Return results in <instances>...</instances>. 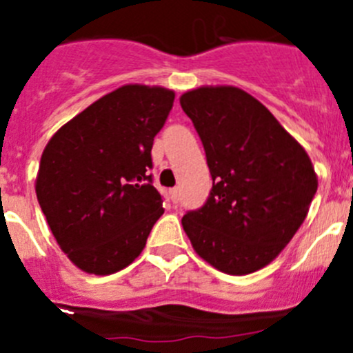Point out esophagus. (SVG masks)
I'll return each mask as SVG.
<instances>
[{
  "mask_svg": "<svg viewBox=\"0 0 353 353\" xmlns=\"http://www.w3.org/2000/svg\"><path fill=\"white\" fill-rule=\"evenodd\" d=\"M170 196H171V201H173V203H179V201H180L179 187H173V189L170 191Z\"/></svg>",
  "mask_w": 353,
  "mask_h": 353,
  "instance_id": "esophagus-1",
  "label": "esophagus"
}]
</instances>
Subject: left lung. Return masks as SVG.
<instances>
[{
	"mask_svg": "<svg viewBox=\"0 0 353 353\" xmlns=\"http://www.w3.org/2000/svg\"><path fill=\"white\" fill-rule=\"evenodd\" d=\"M180 105L203 143L207 203L182 217L207 263L245 276L276 260L304 223L318 179L301 143L260 101L235 86H199Z\"/></svg>",
	"mask_w": 353,
	"mask_h": 353,
	"instance_id": "1",
	"label": "left lung"
}]
</instances>
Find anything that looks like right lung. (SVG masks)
<instances>
[{"mask_svg": "<svg viewBox=\"0 0 353 353\" xmlns=\"http://www.w3.org/2000/svg\"><path fill=\"white\" fill-rule=\"evenodd\" d=\"M173 101V90L125 84L67 121L43 148L37 199L61 251L83 272L125 269L164 214L150 152Z\"/></svg>", "mask_w": 353, "mask_h": 353, "instance_id": "obj_1", "label": "right lung"}]
</instances>
